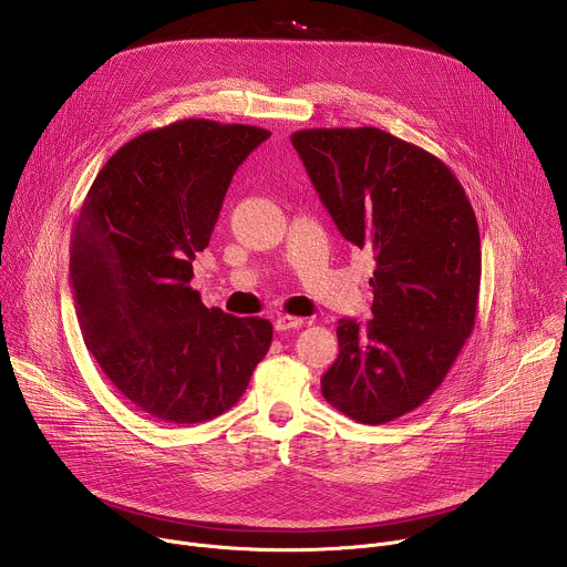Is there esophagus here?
<instances>
[{
  "instance_id": "1",
  "label": "esophagus",
  "mask_w": 567,
  "mask_h": 567,
  "mask_svg": "<svg viewBox=\"0 0 567 567\" xmlns=\"http://www.w3.org/2000/svg\"><path fill=\"white\" fill-rule=\"evenodd\" d=\"M305 326V320L302 318H298V316H280L278 320H276V330L278 332H289V330H298V328H302Z\"/></svg>"
}]
</instances>
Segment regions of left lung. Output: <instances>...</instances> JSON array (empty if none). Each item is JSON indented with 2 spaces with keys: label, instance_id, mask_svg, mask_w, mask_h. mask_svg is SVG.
<instances>
[{
  "label": "left lung",
  "instance_id": "8db88e82",
  "mask_svg": "<svg viewBox=\"0 0 567 567\" xmlns=\"http://www.w3.org/2000/svg\"><path fill=\"white\" fill-rule=\"evenodd\" d=\"M291 143L341 235L377 262L374 318L339 320L322 396L361 424L392 422L437 390L473 332L475 213L444 161L379 127L300 130Z\"/></svg>",
  "mask_w": 567,
  "mask_h": 567
}]
</instances>
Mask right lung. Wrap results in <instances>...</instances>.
I'll use <instances>...</instances> for the list:
<instances>
[{
	"label": "right lung",
	"mask_w": 567,
	"mask_h": 567,
	"mask_svg": "<svg viewBox=\"0 0 567 567\" xmlns=\"http://www.w3.org/2000/svg\"><path fill=\"white\" fill-rule=\"evenodd\" d=\"M269 136L206 118L143 132L110 156L80 208L69 256L80 332L154 420L226 413L269 352V320L208 309L190 287L237 166Z\"/></svg>",
	"instance_id": "right-lung-1"
}]
</instances>
